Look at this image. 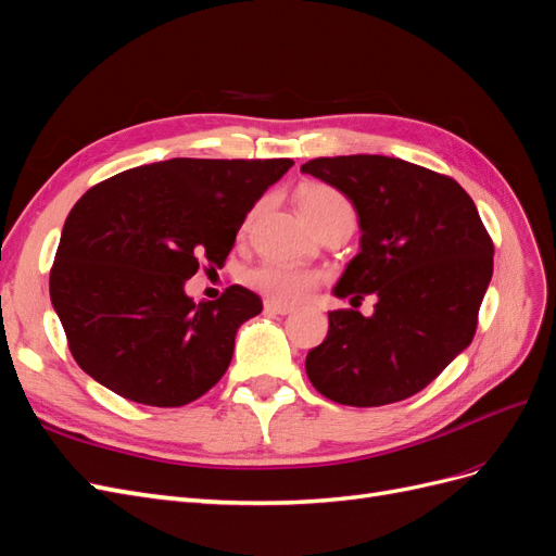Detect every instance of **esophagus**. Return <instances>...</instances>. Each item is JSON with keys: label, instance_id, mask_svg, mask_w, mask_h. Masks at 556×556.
<instances>
[{"label": "esophagus", "instance_id": "34e87169", "mask_svg": "<svg viewBox=\"0 0 556 556\" xmlns=\"http://www.w3.org/2000/svg\"><path fill=\"white\" fill-rule=\"evenodd\" d=\"M264 311L266 313H276V315H290L294 308L288 306V304H280V301L268 299V301H264Z\"/></svg>", "mask_w": 556, "mask_h": 556}]
</instances>
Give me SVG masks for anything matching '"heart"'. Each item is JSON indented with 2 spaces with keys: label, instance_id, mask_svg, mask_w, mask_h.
<instances>
[{
  "label": "heart",
  "instance_id": "b5f03b06",
  "mask_svg": "<svg viewBox=\"0 0 556 556\" xmlns=\"http://www.w3.org/2000/svg\"><path fill=\"white\" fill-rule=\"evenodd\" d=\"M299 208L313 229L333 220V217H355L350 201L329 185H308L301 192ZM245 282L274 301H280V304H296L315 288L317 274L282 262H264L250 268Z\"/></svg>",
  "mask_w": 556,
  "mask_h": 556
}]
</instances>
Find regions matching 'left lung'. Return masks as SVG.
Here are the masks:
<instances>
[{
    "label": "left lung",
    "instance_id": "8db88e82",
    "mask_svg": "<svg viewBox=\"0 0 556 556\" xmlns=\"http://www.w3.org/2000/svg\"><path fill=\"white\" fill-rule=\"evenodd\" d=\"M301 172L350 199L359 252L333 288L376 294L374 315L331 311L327 339L306 357L319 394L343 406L403 401L464 352L494 271V245L457 180L384 155L317 157Z\"/></svg>",
    "mask_w": 556,
    "mask_h": 556
}]
</instances>
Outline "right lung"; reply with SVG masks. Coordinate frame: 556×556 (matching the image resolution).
<instances>
[{"instance_id":"add662e5","label":"right lung","mask_w":556,"mask_h":556,"mask_svg":"<svg viewBox=\"0 0 556 556\" xmlns=\"http://www.w3.org/2000/svg\"><path fill=\"white\" fill-rule=\"evenodd\" d=\"M292 164L176 157L83 194L50 268V301L83 371L143 406L206 394L262 301L241 285L194 301L185 280L199 262L223 266L245 215Z\"/></svg>"}]
</instances>
